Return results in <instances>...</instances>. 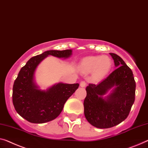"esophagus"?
Here are the masks:
<instances>
[{"mask_svg": "<svg viewBox=\"0 0 148 148\" xmlns=\"http://www.w3.org/2000/svg\"><path fill=\"white\" fill-rule=\"evenodd\" d=\"M86 85V83L85 81H81L80 82V86L81 87H85Z\"/></svg>", "mask_w": 148, "mask_h": 148, "instance_id": "esophagus-1", "label": "esophagus"}]
</instances>
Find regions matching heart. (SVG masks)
I'll return each instance as SVG.
<instances>
[{"label": "heart", "mask_w": 148, "mask_h": 148, "mask_svg": "<svg viewBox=\"0 0 148 148\" xmlns=\"http://www.w3.org/2000/svg\"><path fill=\"white\" fill-rule=\"evenodd\" d=\"M112 68V60L107 56L86 57L82 61L80 68L84 72H92V78L95 80L102 79L108 74Z\"/></svg>", "instance_id": "obj_1"}]
</instances>
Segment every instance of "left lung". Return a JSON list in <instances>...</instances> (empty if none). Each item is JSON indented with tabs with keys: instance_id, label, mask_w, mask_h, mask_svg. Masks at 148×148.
Listing matches in <instances>:
<instances>
[{
	"instance_id": "8db88e82",
	"label": "left lung",
	"mask_w": 148,
	"mask_h": 148,
	"mask_svg": "<svg viewBox=\"0 0 148 148\" xmlns=\"http://www.w3.org/2000/svg\"><path fill=\"white\" fill-rule=\"evenodd\" d=\"M110 54L116 69L98 84H90L86 88L84 115L88 122L98 128H109L125 120L135 101L133 72L118 55ZM112 88V93L103 98Z\"/></svg>"
}]
</instances>
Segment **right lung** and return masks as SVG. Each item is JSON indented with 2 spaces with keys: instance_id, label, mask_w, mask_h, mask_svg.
Here are the masks:
<instances>
[{
  "instance_id": "add662e5",
  "label": "right lung",
  "mask_w": 148,
  "mask_h": 148,
  "mask_svg": "<svg viewBox=\"0 0 148 148\" xmlns=\"http://www.w3.org/2000/svg\"><path fill=\"white\" fill-rule=\"evenodd\" d=\"M71 54L72 50H48L32 57L21 68L12 88L13 105L20 116L29 122L42 123L60 115L79 84L58 83L47 90H41L34 82V74L37 66L48 55L66 58Z\"/></svg>"
}]
</instances>
